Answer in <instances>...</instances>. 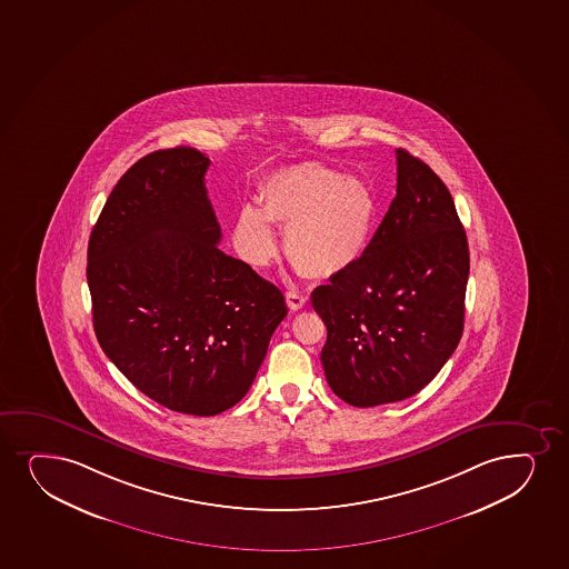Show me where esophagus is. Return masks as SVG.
I'll use <instances>...</instances> for the list:
<instances>
[{
  "label": "esophagus",
  "instance_id": "esophagus-1",
  "mask_svg": "<svg viewBox=\"0 0 569 569\" xmlns=\"http://www.w3.org/2000/svg\"><path fill=\"white\" fill-rule=\"evenodd\" d=\"M286 299H288V307L291 308V310H301V308L307 305V297L301 293H295V291H288Z\"/></svg>",
  "mask_w": 569,
  "mask_h": 569
}]
</instances>
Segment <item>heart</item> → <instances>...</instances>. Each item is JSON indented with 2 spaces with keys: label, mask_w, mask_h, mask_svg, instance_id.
I'll return each mask as SVG.
<instances>
[{
  "label": "heart",
  "mask_w": 569,
  "mask_h": 569,
  "mask_svg": "<svg viewBox=\"0 0 569 569\" xmlns=\"http://www.w3.org/2000/svg\"><path fill=\"white\" fill-rule=\"evenodd\" d=\"M259 206H243L236 219L234 243L241 259L254 268L274 261L278 240L272 222L286 228L283 249L289 261L315 280L355 267L379 217V198L363 177L315 161L268 177Z\"/></svg>",
  "instance_id": "b5f03b06"
}]
</instances>
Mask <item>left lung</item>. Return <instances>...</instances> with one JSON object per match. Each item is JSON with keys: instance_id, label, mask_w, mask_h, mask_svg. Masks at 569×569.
<instances>
[{"instance_id": "1", "label": "left lung", "mask_w": 569, "mask_h": 569, "mask_svg": "<svg viewBox=\"0 0 569 569\" xmlns=\"http://www.w3.org/2000/svg\"><path fill=\"white\" fill-rule=\"evenodd\" d=\"M398 187L366 253L312 291L328 328L321 366L355 408L406 400L461 341L468 241L453 198L425 161L396 150Z\"/></svg>"}]
</instances>
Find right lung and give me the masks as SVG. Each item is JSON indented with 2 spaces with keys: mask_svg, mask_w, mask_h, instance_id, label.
Here are the masks:
<instances>
[{
  "mask_svg": "<svg viewBox=\"0 0 569 569\" xmlns=\"http://www.w3.org/2000/svg\"><path fill=\"white\" fill-rule=\"evenodd\" d=\"M209 158L156 150L126 171L88 248L93 328L116 368L163 408L211 417L248 395L286 299L219 249Z\"/></svg>",
  "mask_w": 569,
  "mask_h": 569,
  "instance_id": "right-lung-1",
  "label": "right lung"
}]
</instances>
